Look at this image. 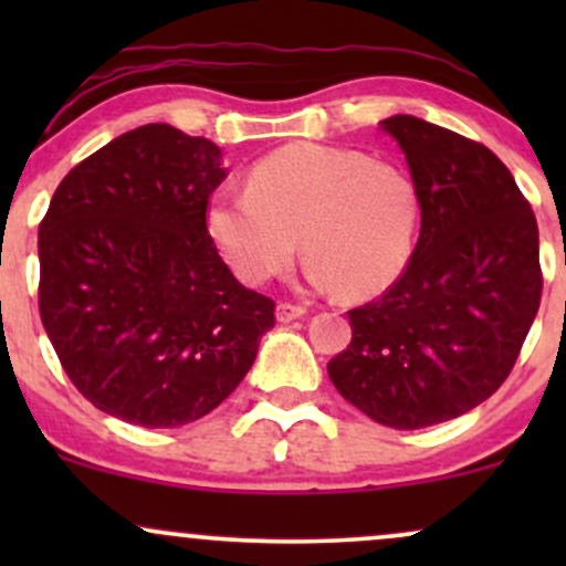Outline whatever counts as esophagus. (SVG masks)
Instances as JSON below:
<instances>
[{"instance_id":"1","label":"esophagus","mask_w":566,"mask_h":566,"mask_svg":"<svg viewBox=\"0 0 566 566\" xmlns=\"http://www.w3.org/2000/svg\"><path fill=\"white\" fill-rule=\"evenodd\" d=\"M301 316H305L303 305H295V303H279L276 305V319L279 322H292V319H301Z\"/></svg>"}]
</instances>
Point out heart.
I'll use <instances>...</instances> for the list:
<instances>
[{
	"instance_id": "1",
	"label": "heart",
	"mask_w": 566,
	"mask_h": 566,
	"mask_svg": "<svg viewBox=\"0 0 566 566\" xmlns=\"http://www.w3.org/2000/svg\"><path fill=\"white\" fill-rule=\"evenodd\" d=\"M205 226L244 284L282 276L301 237L316 287L367 301L394 287L412 261L420 197L399 165L301 140L258 159L247 191L212 193Z\"/></svg>"
}]
</instances>
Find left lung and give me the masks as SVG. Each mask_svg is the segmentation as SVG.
Returning <instances> with one entry per match:
<instances>
[{"instance_id": "left-lung-1", "label": "left lung", "mask_w": 566, "mask_h": 566, "mask_svg": "<svg viewBox=\"0 0 566 566\" xmlns=\"http://www.w3.org/2000/svg\"><path fill=\"white\" fill-rule=\"evenodd\" d=\"M420 197L412 261L378 301L348 311L329 380L375 423L415 431L460 418L503 386L537 308V220L482 143L409 114L382 119Z\"/></svg>"}]
</instances>
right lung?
<instances>
[{
    "label": "right lung",
    "instance_id": "obj_1",
    "mask_svg": "<svg viewBox=\"0 0 566 566\" xmlns=\"http://www.w3.org/2000/svg\"><path fill=\"white\" fill-rule=\"evenodd\" d=\"M223 178L212 140L143 125L55 188L39 223V314L101 412L193 423L242 382L274 327V301L239 284L207 233Z\"/></svg>",
    "mask_w": 566,
    "mask_h": 566
}]
</instances>
